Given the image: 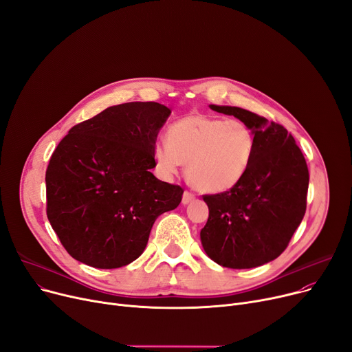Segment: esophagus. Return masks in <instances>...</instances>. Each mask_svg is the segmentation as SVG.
Masks as SVG:
<instances>
[{"label": "esophagus", "mask_w": 352, "mask_h": 352, "mask_svg": "<svg viewBox=\"0 0 352 352\" xmlns=\"http://www.w3.org/2000/svg\"><path fill=\"white\" fill-rule=\"evenodd\" d=\"M194 198H195V195H194L191 191H184V194H182V204H184V206L190 204V202H191Z\"/></svg>", "instance_id": "esophagus-1"}]
</instances>
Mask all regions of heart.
Wrapping results in <instances>:
<instances>
[{
	"label": "heart",
	"mask_w": 352,
	"mask_h": 352,
	"mask_svg": "<svg viewBox=\"0 0 352 352\" xmlns=\"http://www.w3.org/2000/svg\"><path fill=\"white\" fill-rule=\"evenodd\" d=\"M166 144L154 146V160L161 173L173 175L187 165L191 186L207 194L226 192L247 175L254 160L255 135L239 120L191 114L173 122Z\"/></svg>",
	"instance_id": "b5f03b06"
}]
</instances>
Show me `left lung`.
Returning a JSON list of instances; mask_svg holds the SVG:
<instances>
[{"instance_id":"1","label":"left lung","mask_w":352,"mask_h":352,"mask_svg":"<svg viewBox=\"0 0 352 352\" xmlns=\"http://www.w3.org/2000/svg\"><path fill=\"white\" fill-rule=\"evenodd\" d=\"M210 107L252 129L255 153L236 187L202 195L210 215L201 230V243L219 265L234 270L260 267L284 252L301 224L307 210L308 166L283 125L238 107Z\"/></svg>"}]
</instances>
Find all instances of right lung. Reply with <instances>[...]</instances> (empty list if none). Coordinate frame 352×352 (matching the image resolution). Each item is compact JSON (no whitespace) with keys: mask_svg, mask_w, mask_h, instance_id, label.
<instances>
[{"mask_svg":"<svg viewBox=\"0 0 352 352\" xmlns=\"http://www.w3.org/2000/svg\"><path fill=\"white\" fill-rule=\"evenodd\" d=\"M170 114L158 102L109 107L74 125L54 150L47 217L77 261L102 270L128 265L145 250L158 215L179 206L184 190L151 173Z\"/></svg>","mask_w":352,"mask_h":352,"instance_id":"obj_1","label":"right lung"}]
</instances>
